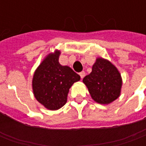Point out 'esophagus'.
Instances as JSON below:
<instances>
[{
  "label": "esophagus",
  "mask_w": 146,
  "mask_h": 146,
  "mask_svg": "<svg viewBox=\"0 0 146 146\" xmlns=\"http://www.w3.org/2000/svg\"><path fill=\"white\" fill-rule=\"evenodd\" d=\"M79 74H80V78L83 79V78L84 77V76H85V72H84V71H82V72H80Z\"/></svg>",
  "instance_id": "obj_1"
}]
</instances>
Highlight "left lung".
<instances>
[{
    "instance_id": "8db88e82",
    "label": "left lung",
    "mask_w": 146,
    "mask_h": 146,
    "mask_svg": "<svg viewBox=\"0 0 146 146\" xmlns=\"http://www.w3.org/2000/svg\"><path fill=\"white\" fill-rule=\"evenodd\" d=\"M92 99L99 104H110L120 95L122 78L112 62L103 58H97L92 73L83 79Z\"/></svg>"
}]
</instances>
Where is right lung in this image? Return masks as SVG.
Instances as JSON below:
<instances>
[{"instance_id":"1","label":"right lung","mask_w":146,"mask_h":146,"mask_svg":"<svg viewBox=\"0 0 146 146\" xmlns=\"http://www.w3.org/2000/svg\"><path fill=\"white\" fill-rule=\"evenodd\" d=\"M60 54L58 50L48 54L35 70L32 80L34 97L49 110L62 107L71 86L80 80L70 67L59 63Z\"/></svg>"}]
</instances>
